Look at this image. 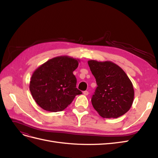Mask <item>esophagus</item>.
<instances>
[{"label":"esophagus","mask_w":158,"mask_h":158,"mask_svg":"<svg viewBox=\"0 0 158 158\" xmlns=\"http://www.w3.org/2000/svg\"><path fill=\"white\" fill-rule=\"evenodd\" d=\"M83 94L85 95H88L89 94V92H88V91H84V92H83Z\"/></svg>","instance_id":"obj_1"}]
</instances>
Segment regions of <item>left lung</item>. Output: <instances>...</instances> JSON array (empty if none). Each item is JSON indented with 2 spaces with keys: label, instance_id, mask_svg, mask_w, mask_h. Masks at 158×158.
Listing matches in <instances>:
<instances>
[{
  "label": "left lung",
  "instance_id": "obj_1",
  "mask_svg": "<svg viewBox=\"0 0 158 158\" xmlns=\"http://www.w3.org/2000/svg\"><path fill=\"white\" fill-rule=\"evenodd\" d=\"M88 63L98 85L92 98L94 108L103 118L125 114L132 106L135 91L125 71L111 61L90 60Z\"/></svg>",
  "mask_w": 158,
  "mask_h": 158
}]
</instances>
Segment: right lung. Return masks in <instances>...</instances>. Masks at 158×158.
I'll return each instance as SVG.
<instances>
[{"instance_id":"right-lung-1","label":"right lung","mask_w":158,"mask_h":158,"mask_svg":"<svg viewBox=\"0 0 158 158\" xmlns=\"http://www.w3.org/2000/svg\"><path fill=\"white\" fill-rule=\"evenodd\" d=\"M78 59L68 56L52 58L39 66L31 76L30 90L38 106L47 111H63L76 95L82 94L76 88L73 72Z\"/></svg>"}]
</instances>
